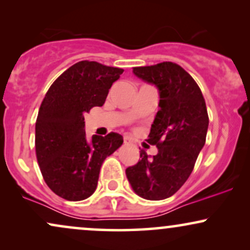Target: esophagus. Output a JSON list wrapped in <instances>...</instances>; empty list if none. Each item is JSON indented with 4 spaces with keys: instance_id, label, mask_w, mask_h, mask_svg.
Returning a JSON list of instances; mask_svg holds the SVG:
<instances>
[{
    "instance_id": "obj_1",
    "label": "esophagus",
    "mask_w": 250,
    "mask_h": 250,
    "mask_svg": "<svg viewBox=\"0 0 250 250\" xmlns=\"http://www.w3.org/2000/svg\"><path fill=\"white\" fill-rule=\"evenodd\" d=\"M123 140H125V144H128V143L131 142V140H130V138H129L128 136H125V138H123Z\"/></svg>"
}]
</instances>
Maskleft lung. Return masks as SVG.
Here are the masks:
<instances>
[{"mask_svg": "<svg viewBox=\"0 0 250 250\" xmlns=\"http://www.w3.org/2000/svg\"><path fill=\"white\" fill-rule=\"evenodd\" d=\"M133 73L158 89V112L148 142L157 155L141 150V159L125 174L133 191L143 199H167L184 185L205 146L208 115L199 86L171 62L134 67Z\"/></svg>", "mask_w": 250, "mask_h": 250, "instance_id": "8db88e82", "label": "left lung"}]
</instances>
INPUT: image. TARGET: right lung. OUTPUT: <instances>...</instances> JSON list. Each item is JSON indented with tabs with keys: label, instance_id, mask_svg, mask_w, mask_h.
Returning a JSON list of instances; mask_svg holds the SVG:
<instances>
[{
	"label": "right lung",
	"instance_id": "obj_1",
	"mask_svg": "<svg viewBox=\"0 0 250 250\" xmlns=\"http://www.w3.org/2000/svg\"><path fill=\"white\" fill-rule=\"evenodd\" d=\"M122 73V68L83 60L66 70L45 94L36 121V155L45 183L66 200L91 197L104 161L122 146L123 137L113 131L88 140L83 117L104 104Z\"/></svg>",
	"mask_w": 250,
	"mask_h": 250
}]
</instances>
